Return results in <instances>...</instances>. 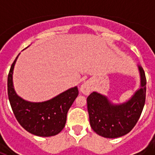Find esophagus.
<instances>
[{"label":"esophagus","instance_id":"1","mask_svg":"<svg viewBox=\"0 0 155 155\" xmlns=\"http://www.w3.org/2000/svg\"><path fill=\"white\" fill-rule=\"evenodd\" d=\"M92 91V87H91V84L89 82H84L81 86H80V92H82L83 94L88 95Z\"/></svg>","mask_w":155,"mask_h":155}]
</instances>
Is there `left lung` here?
<instances>
[{"label": "left lung", "instance_id": "obj_1", "mask_svg": "<svg viewBox=\"0 0 155 155\" xmlns=\"http://www.w3.org/2000/svg\"><path fill=\"white\" fill-rule=\"evenodd\" d=\"M138 67L141 84L126 102L113 104L106 96L93 92L87 98L90 125L98 135L116 138L130 133L142 114L146 101L147 79L143 68Z\"/></svg>", "mask_w": 155, "mask_h": 155}]
</instances>
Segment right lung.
<instances>
[{
  "instance_id": "right-lung-1",
  "label": "right lung",
  "mask_w": 155,
  "mask_h": 155,
  "mask_svg": "<svg viewBox=\"0 0 155 155\" xmlns=\"http://www.w3.org/2000/svg\"><path fill=\"white\" fill-rule=\"evenodd\" d=\"M18 55L8 75V100L16 119L26 131L36 136L58 134L65 126L68 110L79 94L77 87L66 90L46 101L30 102L22 99L16 93L13 84V68Z\"/></svg>"
}]
</instances>
